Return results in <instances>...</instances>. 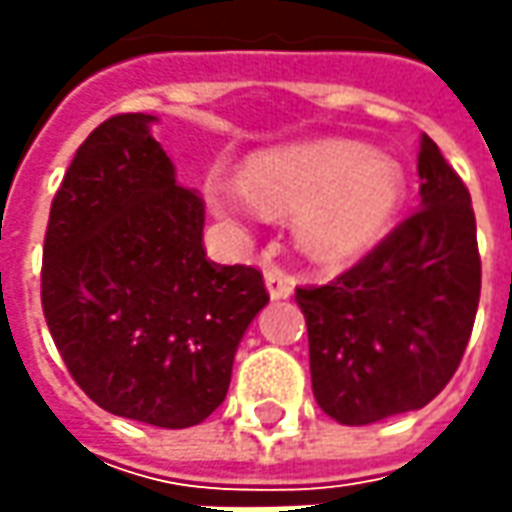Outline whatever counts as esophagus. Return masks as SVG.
Segmentation results:
<instances>
[{"label": "esophagus", "mask_w": 512, "mask_h": 512, "mask_svg": "<svg viewBox=\"0 0 512 512\" xmlns=\"http://www.w3.org/2000/svg\"><path fill=\"white\" fill-rule=\"evenodd\" d=\"M265 287H267V293H270V299H287V296H293L296 282L287 276L285 270H279V267H267Z\"/></svg>", "instance_id": "esophagus-1"}]
</instances>
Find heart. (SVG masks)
Masks as SVG:
<instances>
[{"label": "heart", "instance_id": "b5f03b06", "mask_svg": "<svg viewBox=\"0 0 512 512\" xmlns=\"http://www.w3.org/2000/svg\"><path fill=\"white\" fill-rule=\"evenodd\" d=\"M407 196L404 168L353 139H313L247 156L242 182L207 176L205 199L219 219L242 222L259 210L293 213V236L316 262H347L376 245Z\"/></svg>", "mask_w": 512, "mask_h": 512}]
</instances>
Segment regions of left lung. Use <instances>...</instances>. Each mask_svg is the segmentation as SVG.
<instances>
[{
  "mask_svg": "<svg viewBox=\"0 0 512 512\" xmlns=\"http://www.w3.org/2000/svg\"><path fill=\"white\" fill-rule=\"evenodd\" d=\"M422 210L336 282L299 287L313 396L350 427L433 402L476 322L482 259L470 193L424 133Z\"/></svg>",
  "mask_w": 512,
  "mask_h": 512,
  "instance_id": "obj_1",
  "label": "left lung"
}]
</instances>
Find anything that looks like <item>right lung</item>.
Listing matches in <instances>:
<instances>
[{"instance_id":"1","label":"right lung","mask_w":512,"mask_h":512,"mask_svg":"<svg viewBox=\"0 0 512 512\" xmlns=\"http://www.w3.org/2000/svg\"><path fill=\"white\" fill-rule=\"evenodd\" d=\"M156 122L113 116L76 150L50 205L42 307L93 402L182 430L225 402L239 342L270 296L256 267L205 256V205L176 185Z\"/></svg>"}]
</instances>
